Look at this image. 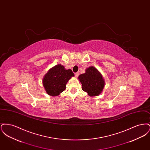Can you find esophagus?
<instances>
[{"label": "esophagus", "instance_id": "obj_1", "mask_svg": "<svg viewBox=\"0 0 150 150\" xmlns=\"http://www.w3.org/2000/svg\"><path fill=\"white\" fill-rule=\"evenodd\" d=\"M79 72H76V73L75 74V75L76 77H78L79 76Z\"/></svg>", "mask_w": 150, "mask_h": 150}]
</instances>
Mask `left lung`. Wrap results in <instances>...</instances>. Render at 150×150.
I'll list each match as a JSON object with an SVG mask.
<instances>
[{"label": "left lung", "instance_id": "1", "mask_svg": "<svg viewBox=\"0 0 150 150\" xmlns=\"http://www.w3.org/2000/svg\"><path fill=\"white\" fill-rule=\"evenodd\" d=\"M78 79L83 91L91 97L100 95L105 86V80L101 74L93 66L87 68L86 72L80 75Z\"/></svg>", "mask_w": 150, "mask_h": 150}]
</instances>
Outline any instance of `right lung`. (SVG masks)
Masks as SVG:
<instances>
[{
  "instance_id": "right-lung-1",
  "label": "right lung",
  "mask_w": 150,
  "mask_h": 150,
  "mask_svg": "<svg viewBox=\"0 0 150 150\" xmlns=\"http://www.w3.org/2000/svg\"><path fill=\"white\" fill-rule=\"evenodd\" d=\"M74 76L71 70H66L64 66L57 64L44 75L43 85L48 94L57 96L66 89L67 81Z\"/></svg>"
}]
</instances>
